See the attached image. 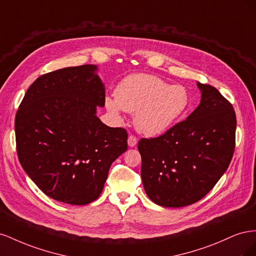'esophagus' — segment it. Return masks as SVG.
Segmentation results:
<instances>
[{
    "label": "esophagus",
    "instance_id": "1",
    "mask_svg": "<svg viewBox=\"0 0 256 256\" xmlns=\"http://www.w3.org/2000/svg\"><path fill=\"white\" fill-rule=\"evenodd\" d=\"M138 143V138L134 136H128V146L129 147H134Z\"/></svg>",
    "mask_w": 256,
    "mask_h": 256
}]
</instances>
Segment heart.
<instances>
[{"label":"heart","instance_id":"1","mask_svg":"<svg viewBox=\"0 0 256 256\" xmlns=\"http://www.w3.org/2000/svg\"><path fill=\"white\" fill-rule=\"evenodd\" d=\"M106 110L120 120L122 112L134 113V126L141 134H164L180 120L190 104V95L182 85H170L159 76L134 74L122 79L115 97L104 100Z\"/></svg>","mask_w":256,"mask_h":256}]
</instances>
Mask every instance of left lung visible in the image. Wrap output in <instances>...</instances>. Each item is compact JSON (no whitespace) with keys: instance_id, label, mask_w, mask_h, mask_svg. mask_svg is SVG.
Listing matches in <instances>:
<instances>
[{"instance_id":"8db88e82","label":"left lung","mask_w":256,"mask_h":256,"mask_svg":"<svg viewBox=\"0 0 256 256\" xmlns=\"http://www.w3.org/2000/svg\"><path fill=\"white\" fill-rule=\"evenodd\" d=\"M196 85L200 102L186 120L138 144L145 192L160 206L178 208L198 202L214 187L233 157V106L212 85Z\"/></svg>"}]
</instances>
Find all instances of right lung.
<instances>
[{"label": "right lung", "instance_id": "obj_1", "mask_svg": "<svg viewBox=\"0 0 256 256\" xmlns=\"http://www.w3.org/2000/svg\"><path fill=\"white\" fill-rule=\"evenodd\" d=\"M97 72L83 65L40 76L14 120L23 170L46 196L70 205L98 198L112 162L127 150V131L97 116L106 100Z\"/></svg>", "mask_w": 256, "mask_h": 256}]
</instances>
